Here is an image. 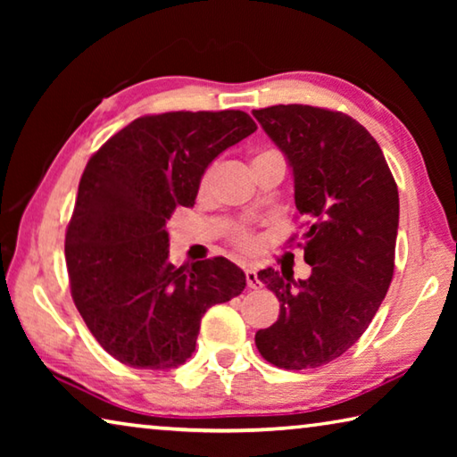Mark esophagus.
Segmentation results:
<instances>
[{"label": "esophagus", "mask_w": 457, "mask_h": 457, "mask_svg": "<svg viewBox=\"0 0 457 457\" xmlns=\"http://www.w3.org/2000/svg\"><path fill=\"white\" fill-rule=\"evenodd\" d=\"M245 282L253 290L262 288V282H260V278H258V272L253 268H245Z\"/></svg>", "instance_id": "1"}]
</instances>
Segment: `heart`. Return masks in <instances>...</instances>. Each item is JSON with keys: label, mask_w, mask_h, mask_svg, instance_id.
I'll return each instance as SVG.
<instances>
[{"label": "heart", "mask_w": 457, "mask_h": 457, "mask_svg": "<svg viewBox=\"0 0 457 457\" xmlns=\"http://www.w3.org/2000/svg\"><path fill=\"white\" fill-rule=\"evenodd\" d=\"M264 153H272V151H264ZM264 153H260V154H264ZM213 171H215V167L212 165V167H207V169H205L204 175H201V179H199V189H201V191H205L207 187H210L212 177H213ZM231 242H234V244L239 247V250H244V252H252L253 247H256L258 239H256V236H253L252 231L247 229V228H239V229H236V234L231 236Z\"/></svg>", "instance_id": "1"}]
</instances>
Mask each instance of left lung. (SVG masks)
<instances>
[{"label": "left lung", "mask_w": 457, "mask_h": 457, "mask_svg": "<svg viewBox=\"0 0 457 457\" xmlns=\"http://www.w3.org/2000/svg\"><path fill=\"white\" fill-rule=\"evenodd\" d=\"M294 173V201L308 220L303 245L312 274L260 270L280 316L256 332L268 362L316 369L357 343L389 290L395 270L399 193L381 146L349 114L308 104L252 112Z\"/></svg>", "instance_id": "1"}]
</instances>
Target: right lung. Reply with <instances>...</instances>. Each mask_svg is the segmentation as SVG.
Segmentation results:
<instances>
[{"label": "right lung", "mask_w": 457, "mask_h": 457, "mask_svg": "<svg viewBox=\"0 0 457 457\" xmlns=\"http://www.w3.org/2000/svg\"><path fill=\"white\" fill-rule=\"evenodd\" d=\"M256 129L244 111L146 114L88 159L66 229L68 280L92 337L122 365H183L207 308L245 288L226 258L175 268L165 226L195 204L207 165Z\"/></svg>", "instance_id": "1"}]
</instances>
